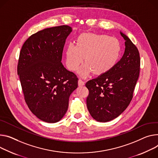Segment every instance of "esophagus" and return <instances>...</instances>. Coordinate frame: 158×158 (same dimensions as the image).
Wrapping results in <instances>:
<instances>
[{"label":"esophagus","mask_w":158,"mask_h":158,"mask_svg":"<svg viewBox=\"0 0 158 158\" xmlns=\"http://www.w3.org/2000/svg\"><path fill=\"white\" fill-rule=\"evenodd\" d=\"M84 84H85V82H84L82 79H79L78 80V85H79V86H81V85H84Z\"/></svg>","instance_id":"34e87169"}]
</instances>
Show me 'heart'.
Wrapping results in <instances>:
<instances>
[{"mask_svg": "<svg viewBox=\"0 0 158 158\" xmlns=\"http://www.w3.org/2000/svg\"><path fill=\"white\" fill-rule=\"evenodd\" d=\"M119 41L106 35L83 34L79 36L77 44L70 43L66 48V64L76 70L83 62L79 74L83 77L94 72L97 75L107 73L117 64L120 54Z\"/></svg>", "mask_w": 158, "mask_h": 158, "instance_id": "heart-1", "label": "heart"}]
</instances>
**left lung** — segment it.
<instances>
[{"label": "left lung", "mask_w": 158, "mask_h": 158, "mask_svg": "<svg viewBox=\"0 0 158 158\" xmlns=\"http://www.w3.org/2000/svg\"><path fill=\"white\" fill-rule=\"evenodd\" d=\"M125 40L122 59L107 73L88 81V110L98 122H107L118 117L130 104L139 76L140 55L135 45L120 31Z\"/></svg>", "instance_id": "left-lung-1"}]
</instances>
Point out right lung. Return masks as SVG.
Segmentation results:
<instances>
[{
	"mask_svg": "<svg viewBox=\"0 0 158 158\" xmlns=\"http://www.w3.org/2000/svg\"><path fill=\"white\" fill-rule=\"evenodd\" d=\"M73 31L63 25L32 35L23 44L18 65L25 102L40 120L60 121L69 107V96L78 86V78L62 64L65 40Z\"/></svg>",
	"mask_w": 158,
	"mask_h": 158,
	"instance_id": "1",
	"label": "right lung"
}]
</instances>
